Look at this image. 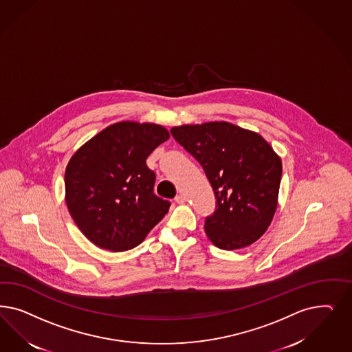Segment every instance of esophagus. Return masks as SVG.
<instances>
[{"mask_svg":"<svg viewBox=\"0 0 352 352\" xmlns=\"http://www.w3.org/2000/svg\"><path fill=\"white\" fill-rule=\"evenodd\" d=\"M175 201H176L177 204H184V202H186V197H185L184 194H179V195L175 198Z\"/></svg>","mask_w":352,"mask_h":352,"instance_id":"esophagus-1","label":"esophagus"}]
</instances>
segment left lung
I'll return each instance as SVG.
<instances>
[{
  "instance_id": "8db88e82",
  "label": "left lung",
  "mask_w": 352,
  "mask_h": 352,
  "mask_svg": "<svg viewBox=\"0 0 352 352\" xmlns=\"http://www.w3.org/2000/svg\"><path fill=\"white\" fill-rule=\"evenodd\" d=\"M173 138L202 166L216 198L204 232L216 248L237 250L261 239L277 208L283 163L258 133L227 122L182 125Z\"/></svg>"
}]
</instances>
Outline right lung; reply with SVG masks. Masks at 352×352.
<instances>
[{"label":"right lung","instance_id":"right-lung-1","mask_svg":"<svg viewBox=\"0 0 352 352\" xmlns=\"http://www.w3.org/2000/svg\"><path fill=\"white\" fill-rule=\"evenodd\" d=\"M168 138L162 125L120 122L69 159L65 173L68 211L94 245L133 249L168 212L170 201L154 194L155 173L146 166L153 150Z\"/></svg>","mask_w":352,"mask_h":352}]
</instances>
